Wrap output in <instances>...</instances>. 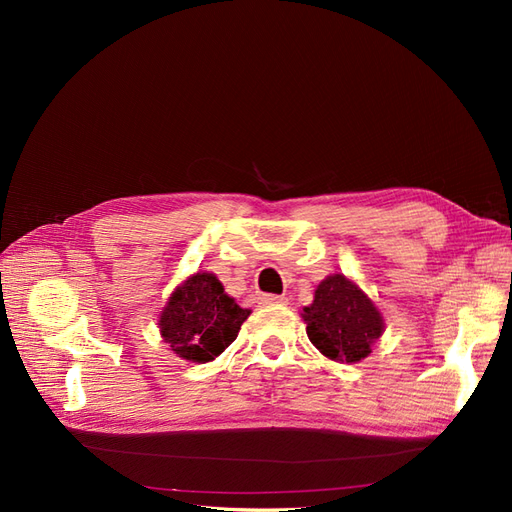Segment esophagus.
I'll return each instance as SVG.
<instances>
[{"instance_id": "34e87169", "label": "esophagus", "mask_w": 512, "mask_h": 512, "mask_svg": "<svg viewBox=\"0 0 512 512\" xmlns=\"http://www.w3.org/2000/svg\"><path fill=\"white\" fill-rule=\"evenodd\" d=\"M288 299L280 297V294H260V303L265 305H284Z\"/></svg>"}]
</instances>
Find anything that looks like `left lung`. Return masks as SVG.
Here are the masks:
<instances>
[{
	"label": "left lung",
	"instance_id": "obj_1",
	"mask_svg": "<svg viewBox=\"0 0 512 512\" xmlns=\"http://www.w3.org/2000/svg\"><path fill=\"white\" fill-rule=\"evenodd\" d=\"M301 316L309 342L339 363H359L384 333V320L374 301L342 273L318 284L314 303L303 307Z\"/></svg>",
	"mask_w": 512,
	"mask_h": 512
}]
</instances>
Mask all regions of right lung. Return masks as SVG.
Masks as SVG:
<instances>
[{
	"instance_id": "obj_1",
	"label": "right lung",
	"mask_w": 512,
	"mask_h": 512,
	"mask_svg": "<svg viewBox=\"0 0 512 512\" xmlns=\"http://www.w3.org/2000/svg\"><path fill=\"white\" fill-rule=\"evenodd\" d=\"M250 316L224 292L213 273H194L168 297L160 314V335L177 356L209 363L235 342Z\"/></svg>"
}]
</instances>
